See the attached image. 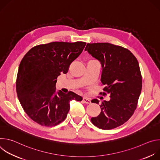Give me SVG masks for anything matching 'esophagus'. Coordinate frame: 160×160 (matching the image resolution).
Returning a JSON list of instances; mask_svg holds the SVG:
<instances>
[{"label": "esophagus", "mask_w": 160, "mask_h": 160, "mask_svg": "<svg viewBox=\"0 0 160 160\" xmlns=\"http://www.w3.org/2000/svg\"><path fill=\"white\" fill-rule=\"evenodd\" d=\"M83 102H85L86 104H90L91 103L90 100L87 98H83Z\"/></svg>", "instance_id": "1"}]
</instances>
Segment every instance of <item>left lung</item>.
<instances>
[{
    "mask_svg": "<svg viewBox=\"0 0 160 160\" xmlns=\"http://www.w3.org/2000/svg\"><path fill=\"white\" fill-rule=\"evenodd\" d=\"M85 51L100 62L102 95L111 98L102 102L101 113L91 122L103 130L115 128L129 120L138 105L142 89L139 62L129 50L109 43H87ZM92 102L99 101L94 99Z\"/></svg>",
    "mask_w": 160,
    "mask_h": 160,
    "instance_id": "1",
    "label": "left lung"
}]
</instances>
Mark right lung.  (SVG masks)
<instances>
[{
	"label": "right lung",
	"instance_id": "1",
	"mask_svg": "<svg viewBox=\"0 0 160 160\" xmlns=\"http://www.w3.org/2000/svg\"><path fill=\"white\" fill-rule=\"evenodd\" d=\"M83 42H54L32 48L22 59L16 79L19 101L27 115L36 123L53 127L64 121L70 102L82 98L70 91L56 92L57 78L66 74L70 64L83 51Z\"/></svg>",
	"mask_w": 160,
	"mask_h": 160
}]
</instances>
